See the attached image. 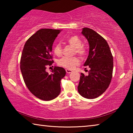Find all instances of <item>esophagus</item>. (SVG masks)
Masks as SVG:
<instances>
[{
    "label": "esophagus",
    "mask_w": 133,
    "mask_h": 133,
    "mask_svg": "<svg viewBox=\"0 0 133 133\" xmlns=\"http://www.w3.org/2000/svg\"><path fill=\"white\" fill-rule=\"evenodd\" d=\"M66 71L67 73H70L72 72V70H69V69H66Z\"/></svg>",
    "instance_id": "1"
}]
</instances>
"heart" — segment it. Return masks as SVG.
<instances>
[{
    "label": "heart",
    "mask_w": 133,
    "mask_h": 133,
    "mask_svg": "<svg viewBox=\"0 0 133 133\" xmlns=\"http://www.w3.org/2000/svg\"><path fill=\"white\" fill-rule=\"evenodd\" d=\"M67 43L70 46L75 49L74 53H76L80 57H84L87 53V49L84 45L82 44V40L77 36H71L67 39ZM54 53L56 56H60L62 54V48L60 44H56L53 48ZM60 66L67 69H72L75 66L79 64V59L77 57H62L57 62Z\"/></svg>",
    "instance_id": "b5f03b06"
}]
</instances>
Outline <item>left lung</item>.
Returning a JSON list of instances; mask_svg holds the SVG:
<instances>
[{
	"label": "left lung",
	"mask_w": 133,
	"mask_h": 133,
	"mask_svg": "<svg viewBox=\"0 0 133 133\" xmlns=\"http://www.w3.org/2000/svg\"><path fill=\"white\" fill-rule=\"evenodd\" d=\"M82 35L89 44V53L84 66H89V75L81 73L78 91L83 97L93 99L104 93L111 82L113 57L107 42L92 29L83 28Z\"/></svg>",
	"instance_id": "1"
}]
</instances>
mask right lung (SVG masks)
<instances>
[{"instance_id":"add662e5","label":"right lung","mask_w":133,"mask_h":133,"mask_svg":"<svg viewBox=\"0 0 133 133\" xmlns=\"http://www.w3.org/2000/svg\"><path fill=\"white\" fill-rule=\"evenodd\" d=\"M60 30L42 29L27 40L22 53L21 70L27 87L33 95L49 101L59 95L60 80L66 75L63 67L55 66L49 74L47 66L53 63L52 46Z\"/></svg>"}]
</instances>
